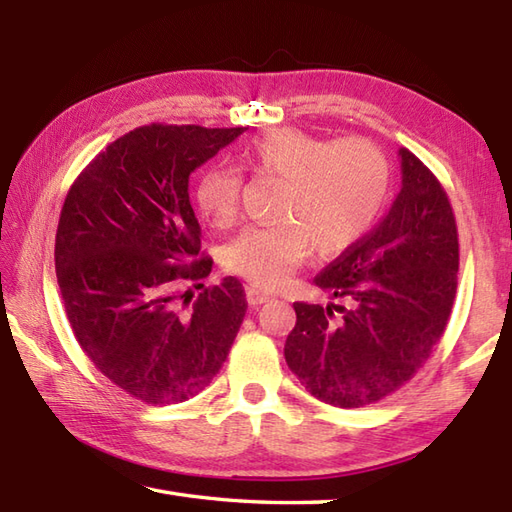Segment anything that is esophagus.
Wrapping results in <instances>:
<instances>
[{
  "instance_id": "34e87169",
  "label": "esophagus",
  "mask_w": 512,
  "mask_h": 512,
  "mask_svg": "<svg viewBox=\"0 0 512 512\" xmlns=\"http://www.w3.org/2000/svg\"><path fill=\"white\" fill-rule=\"evenodd\" d=\"M246 299H248L250 306H262V303L273 299V295H270V292H266V290H262L259 286H248L246 288Z\"/></svg>"
}]
</instances>
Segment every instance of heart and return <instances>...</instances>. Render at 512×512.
Masks as SVG:
<instances>
[{"label": "heart", "mask_w": 512, "mask_h": 512, "mask_svg": "<svg viewBox=\"0 0 512 512\" xmlns=\"http://www.w3.org/2000/svg\"><path fill=\"white\" fill-rule=\"evenodd\" d=\"M255 176L281 180L273 224L248 226L226 244L228 273L275 288L306 257L339 255L363 239L383 213L389 160L365 138L328 140L299 129H268L239 151ZM242 180L224 165L206 169L195 184V204L213 226L235 222Z\"/></svg>", "instance_id": "b5f03b06"}]
</instances>
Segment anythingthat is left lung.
Here are the masks:
<instances>
[{
	"label": "left lung",
	"mask_w": 512,
	"mask_h": 512,
	"mask_svg": "<svg viewBox=\"0 0 512 512\" xmlns=\"http://www.w3.org/2000/svg\"><path fill=\"white\" fill-rule=\"evenodd\" d=\"M402 187L385 220L314 277L345 303H295L286 363L325 405L358 409L394 394L442 339L458 290L449 195L402 147Z\"/></svg>",
	"instance_id": "8db88e82"
}]
</instances>
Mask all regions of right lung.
Returning a JSON list of instances; mask_svg holds the SVG:
<instances>
[{
	"mask_svg": "<svg viewBox=\"0 0 512 512\" xmlns=\"http://www.w3.org/2000/svg\"><path fill=\"white\" fill-rule=\"evenodd\" d=\"M244 127L151 123L107 145L65 195L54 266L81 350L147 405H176L220 372L246 314L239 279L204 286L191 171ZM191 280L201 292H181Z\"/></svg>",
	"mask_w": 512,
	"mask_h": 512,
	"instance_id": "obj_1",
	"label": "right lung"
}]
</instances>
